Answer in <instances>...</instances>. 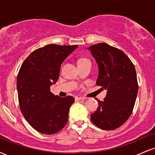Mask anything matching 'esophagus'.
<instances>
[{
  "mask_svg": "<svg viewBox=\"0 0 155 155\" xmlns=\"http://www.w3.org/2000/svg\"><path fill=\"white\" fill-rule=\"evenodd\" d=\"M87 99L86 97H75V100L76 101H81V100H85Z\"/></svg>",
  "mask_w": 155,
  "mask_h": 155,
  "instance_id": "esophagus-1",
  "label": "esophagus"
}]
</instances>
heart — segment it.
<instances>
[{"mask_svg": "<svg viewBox=\"0 0 155 155\" xmlns=\"http://www.w3.org/2000/svg\"><path fill=\"white\" fill-rule=\"evenodd\" d=\"M85 60H87V59H84V58H81V59H79V61H78V63H81V62H83V61H85Z\"/></svg>", "mask_w": 155, "mask_h": 155, "instance_id": "heart-1", "label": "heart"}]
</instances>
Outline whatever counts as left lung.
<instances>
[{
  "label": "left lung",
  "mask_w": 155,
  "mask_h": 155,
  "mask_svg": "<svg viewBox=\"0 0 155 155\" xmlns=\"http://www.w3.org/2000/svg\"><path fill=\"white\" fill-rule=\"evenodd\" d=\"M87 49L98 67L96 84L107 90L104 100H97L91 120L101 129H117L130 116L136 102L138 86L134 65L122 50L106 43Z\"/></svg>",
  "instance_id": "8db88e82"
}]
</instances>
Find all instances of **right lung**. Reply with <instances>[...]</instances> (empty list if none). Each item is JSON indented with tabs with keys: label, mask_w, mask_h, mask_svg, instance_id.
<instances>
[{
	"label": "right lung",
	"mask_w": 155,
	"mask_h": 155,
	"mask_svg": "<svg viewBox=\"0 0 155 155\" xmlns=\"http://www.w3.org/2000/svg\"><path fill=\"white\" fill-rule=\"evenodd\" d=\"M77 47L49 44L39 48L19 69L17 81L19 107L28 123L39 133L54 134L67 123L74 98L55 96L50 87L58 80L61 64Z\"/></svg>",
	"instance_id": "obj_1"
}]
</instances>
